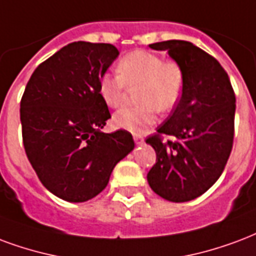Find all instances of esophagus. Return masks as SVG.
<instances>
[{"label": "esophagus", "instance_id": "esophagus-1", "mask_svg": "<svg viewBox=\"0 0 256 256\" xmlns=\"http://www.w3.org/2000/svg\"><path fill=\"white\" fill-rule=\"evenodd\" d=\"M134 142L137 145H141V144H144V138L141 136H138V134H134Z\"/></svg>", "mask_w": 256, "mask_h": 256}]
</instances>
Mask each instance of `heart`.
Returning a JSON list of instances; mask_svg holds the SVG:
<instances>
[{
	"instance_id": "obj_1",
	"label": "heart",
	"mask_w": 256,
	"mask_h": 256,
	"mask_svg": "<svg viewBox=\"0 0 256 256\" xmlns=\"http://www.w3.org/2000/svg\"><path fill=\"white\" fill-rule=\"evenodd\" d=\"M184 85L183 70L174 60H162L160 56L145 50L128 52L119 60L118 74L100 77L98 90L110 108H118L126 98L128 88L136 92L141 106L119 110L114 124L132 133H144L156 120V111L166 112L180 100Z\"/></svg>"
}]
</instances>
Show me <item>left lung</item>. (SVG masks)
I'll return each mask as SVG.
<instances>
[{
    "instance_id": "left-lung-1",
    "label": "left lung",
    "mask_w": 256,
    "mask_h": 256,
    "mask_svg": "<svg viewBox=\"0 0 256 256\" xmlns=\"http://www.w3.org/2000/svg\"><path fill=\"white\" fill-rule=\"evenodd\" d=\"M166 51L183 70L180 100L146 144L156 152L148 183L157 196L171 202L196 200L214 184L224 171L234 144L236 99L226 72L218 60L186 40L149 44Z\"/></svg>"
}]
</instances>
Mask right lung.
<instances>
[{"label": "right lung", "mask_w": 256, "mask_h": 256, "mask_svg": "<svg viewBox=\"0 0 256 256\" xmlns=\"http://www.w3.org/2000/svg\"><path fill=\"white\" fill-rule=\"evenodd\" d=\"M118 56L108 43H70L38 66L26 86L24 149L42 184L60 200H92L134 149L126 130L102 132L111 115L98 84Z\"/></svg>", "instance_id": "right-lung-1"}]
</instances>
